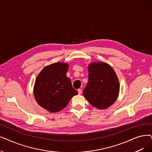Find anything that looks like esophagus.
<instances>
[{
	"label": "esophagus",
	"mask_w": 152,
	"mask_h": 152,
	"mask_svg": "<svg viewBox=\"0 0 152 152\" xmlns=\"http://www.w3.org/2000/svg\"><path fill=\"white\" fill-rule=\"evenodd\" d=\"M77 92H78V94H81V93H82V90H81V89H79L77 90Z\"/></svg>",
	"instance_id": "obj_1"
}]
</instances>
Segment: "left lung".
I'll return each instance as SVG.
<instances>
[{
    "label": "left lung",
    "mask_w": 152,
    "mask_h": 152,
    "mask_svg": "<svg viewBox=\"0 0 152 152\" xmlns=\"http://www.w3.org/2000/svg\"><path fill=\"white\" fill-rule=\"evenodd\" d=\"M89 81L83 91L94 107L105 109L113 104L119 92V83L114 69L105 63H93L88 66Z\"/></svg>",
    "instance_id": "1"
}]
</instances>
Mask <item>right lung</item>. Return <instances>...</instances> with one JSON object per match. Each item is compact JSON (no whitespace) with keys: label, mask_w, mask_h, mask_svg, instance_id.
I'll return each instance as SVG.
<instances>
[{"label":"right lung","mask_w":152,"mask_h":152,"mask_svg":"<svg viewBox=\"0 0 152 152\" xmlns=\"http://www.w3.org/2000/svg\"><path fill=\"white\" fill-rule=\"evenodd\" d=\"M68 64L55 63L45 67L38 75L34 86L37 103L51 113L63 109L78 94L66 76Z\"/></svg>","instance_id":"obj_1"}]
</instances>
